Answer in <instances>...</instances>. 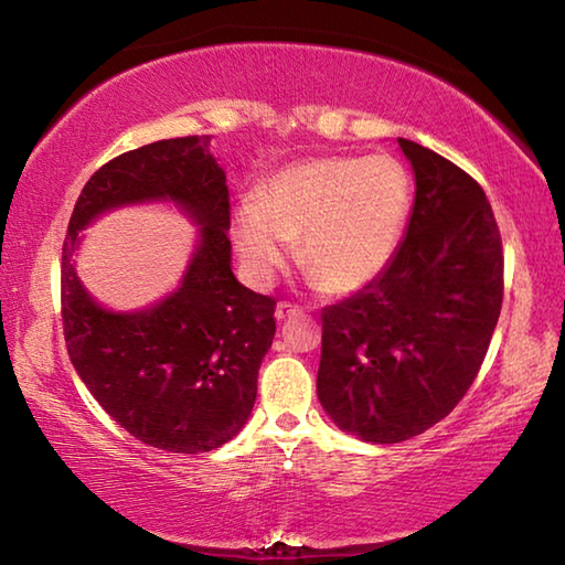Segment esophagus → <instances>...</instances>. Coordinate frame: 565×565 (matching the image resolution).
<instances>
[{"label":"esophagus","mask_w":565,"mask_h":565,"mask_svg":"<svg viewBox=\"0 0 565 565\" xmlns=\"http://www.w3.org/2000/svg\"><path fill=\"white\" fill-rule=\"evenodd\" d=\"M296 313H301L299 306H296V303H289V301H279V303H276V311H274V317L279 319V321H286V319L296 317Z\"/></svg>","instance_id":"obj_1"}]
</instances>
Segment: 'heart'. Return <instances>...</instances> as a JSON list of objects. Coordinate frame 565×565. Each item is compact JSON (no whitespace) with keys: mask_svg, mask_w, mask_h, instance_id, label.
Wrapping results in <instances>:
<instances>
[{"mask_svg":"<svg viewBox=\"0 0 565 565\" xmlns=\"http://www.w3.org/2000/svg\"><path fill=\"white\" fill-rule=\"evenodd\" d=\"M414 186L396 157H317L294 161L256 189L232 216V238L256 284L289 259L321 289L353 294L384 274L406 234Z\"/></svg>","mask_w":565,"mask_h":565,"instance_id":"heart-1","label":"heart"}]
</instances>
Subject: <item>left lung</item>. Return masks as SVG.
<instances>
[{
  "mask_svg": "<svg viewBox=\"0 0 565 565\" xmlns=\"http://www.w3.org/2000/svg\"><path fill=\"white\" fill-rule=\"evenodd\" d=\"M416 196L406 236L366 289L321 311L317 394L341 431L398 444L438 424L481 369L503 301V252L483 189L398 139Z\"/></svg>",
  "mask_w": 565,
  "mask_h": 565,
  "instance_id": "1",
  "label": "left lung"
}]
</instances>
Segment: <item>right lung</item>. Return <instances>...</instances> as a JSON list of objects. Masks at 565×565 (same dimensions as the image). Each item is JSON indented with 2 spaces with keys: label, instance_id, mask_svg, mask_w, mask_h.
Wrapping results in <instances>:
<instances>
[{
  "label": "right lung",
  "instance_id": "right-lung-1",
  "mask_svg": "<svg viewBox=\"0 0 565 565\" xmlns=\"http://www.w3.org/2000/svg\"><path fill=\"white\" fill-rule=\"evenodd\" d=\"M212 137L164 139L127 151L76 199L62 252V321L76 374L99 406L141 444L204 454L242 431L271 349L276 301L236 281L226 174ZM171 203L198 226L174 292L114 312L88 294L73 256L81 232L124 205Z\"/></svg>",
  "mask_w": 565,
  "mask_h": 565
}]
</instances>
